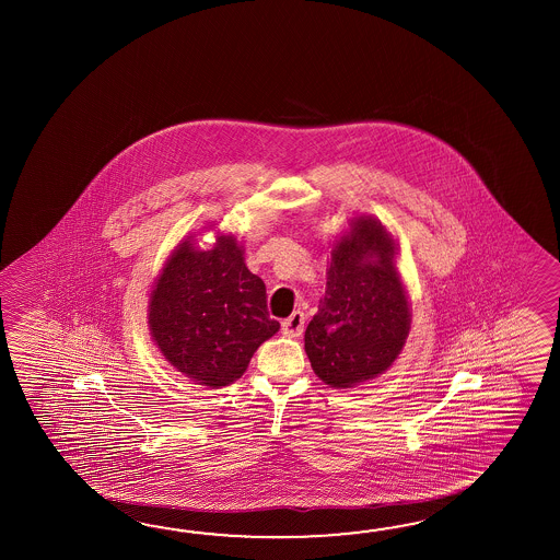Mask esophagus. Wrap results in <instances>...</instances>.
<instances>
[{"instance_id":"esophagus-1","label":"esophagus","mask_w":560,"mask_h":560,"mask_svg":"<svg viewBox=\"0 0 560 560\" xmlns=\"http://www.w3.org/2000/svg\"><path fill=\"white\" fill-rule=\"evenodd\" d=\"M282 330L288 336H300V334L304 332V312L296 310L290 318H285L282 322Z\"/></svg>"}]
</instances>
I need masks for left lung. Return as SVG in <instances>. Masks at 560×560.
Returning a JSON list of instances; mask_svg holds the SVG:
<instances>
[{
	"instance_id": "left-lung-1",
	"label": "left lung",
	"mask_w": 560,
	"mask_h": 560,
	"mask_svg": "<svg viewBox=\"0 0 560 560\" xmlns=\"http://www.w3.org/2000/svg\"><path fill=\"white\" fill-rule=\"evenodd\" d=\"M330 256L326 294L304 345L322 381L350 388L390 369L410 330V308L393 238L378 220L358 218Z\"/></svg>"
}]
</instances>
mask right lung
<instances>
[{"instance_id":"right-lung-1","label":"right lung","mask_w":560,"mask_h":560,"mask_svg":"<svg viewBox=\"0 0 560 560\" xmlns=\"http://www.w3.org/2000/svg\"><path fill=\"white\" fill-rule=\"evenodd\" d=\"M232 236L212 250L182 242L158 278L150 330L172 366L196 384L226 386L280 328L270 318L262 278L252 275Z\"/></svg>"}]
</instances>
